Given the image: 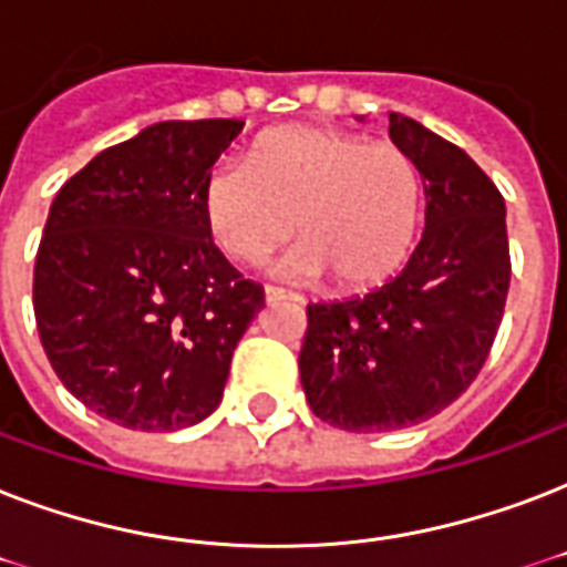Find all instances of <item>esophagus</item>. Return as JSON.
Wrapping results in <instances>:
<instances>
[{
	"mask_svg": "<svg viewBox=\"0 0 567 567\" xmlns=\"http://www.w3.org/2000/svg\"><path fill=\"white\" fill-rule=\"evenodd\" d=\"M265 300L267 302H282V300L302 302V297H300V293H293V291H285V288H276V285H267Z\"/></svg>",
	"mask_w": 567,
	"mask_h": 567,
	"instance_id": "1",
	"label": "esophagus"
}]
</instances>
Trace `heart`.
I'll use <instances>...</instances> for the list:
<instances>
[{"instance_id":"1","label":"heart","mask_w":567,"mask_h":567,"mask_svg":"<svg viewBox=\"0 0 567 567\" xmlns=\"http://www.w3.org/2000/svg\"><path fill=\"white\" fill-rule=\"evenodd\" d=\"M421 208V167L403 146L318 126L270 132L244 167H217L203 188L205 226L226 256L258 265L291 238L297 220L302 244L279 274H329L344 291L400 270Z\"/></svg>"}]
</instances>
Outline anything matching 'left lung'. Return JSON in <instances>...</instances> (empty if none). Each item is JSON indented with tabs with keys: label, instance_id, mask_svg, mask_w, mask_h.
<instances>
[{
	"label": "left lung",
	"instance_id": "1",
	"mask_svg": "<svg viewBox=\"0 0 567 567\" xmlns=\"http://www.w3.org/2000/svg\"><path fill=\"white\" fill-rule=\"evenodd\" d=\"M388 135L423 176L426 226L377 291L311 302L300 382L311 412L347 432H394L447 409L483 371L509 293L501 190L465 150L391 114Z\"/></svg>",
	"mask_w": 567,
	"mask_h": 567
}]
</instances>
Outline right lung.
Masks as SVG:
<instances>
[{
    "mask_svg": "<svg viewBox=\"0 0 567 567\" xmlns=\"http://www.w3.org/2000/svg\"><path fill=\"white\" fill-rule=\"evenodd\" d=\"M244 120H164L84 164L34 261L40 344L87 409L144 432L220 405L265 288L214 247L203 188Z\"/></svg>",
    "mask_w": 567,
    "mask_h": 567,
    "instance_id": "1",
    "label": "right lung"
}]
</instances>
